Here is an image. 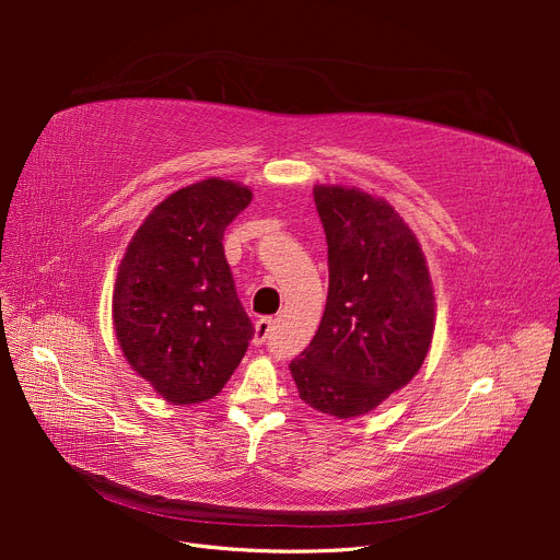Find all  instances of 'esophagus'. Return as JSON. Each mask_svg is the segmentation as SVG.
Instances as JSON below:
<instances>
[{"label": "esophagus", "instance_id": "34e87169", "mask_svg": "<svg viewBox=\"0 0 560 560\" xmlns=\"http://www.w3.org/2000/svg\"><path fill=\"white\" fill-rule=\"evenodd\" d=\"M272 329H275V319H272V317H260V319L256 322V334H254V342H256V345H262L265 340L270 338Z\"/></svg>", "mask_w": 560, "mask_h": 560}]
</instances>
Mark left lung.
Segmentation results:
<instances>
[{
  "label": "left lung",
  "mask_w": 560,
  "mask_h": 560,
  "mask_svg": "<svg viewBox=\"0 0 560 560\" xmlns=\"http://www.w3.org/2000/svg\"><path fill=\"white\" fill-rule=\"evenodd\" d=\"M313 197L329 245V295L290 372L311 408L345 420L418 374L433 336V288L393 206L342 186H315Z\"/></svg>",
  "instance_id": "1"
}]
</instances>
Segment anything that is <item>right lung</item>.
<instances>
[{
  "mask_svg": "<svg viewBox=\"0 0 560 560\" xmlns=\"http://www.w3.org/2000/svg\"><path fill=\"white\" fill-rule=\"evenodd\" d=\"M249 201L245 186L222 179L176 190L142 222L120 262L117 342L131 368L176 406L218 395L254 338L222 245Z\"/></svg>",
  "mask_w": 560,
  "mask_h": 560,
  "instance_id": "right-lung-1",
  "label": "right lung"
}]
</instances>
